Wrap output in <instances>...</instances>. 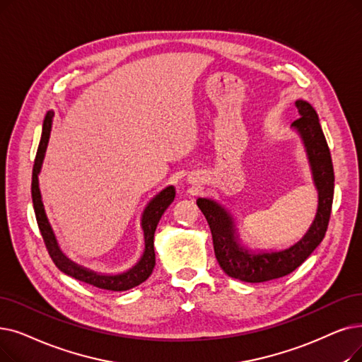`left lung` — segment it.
<instances>
[{
  "mask_svg": "<svg viewBox=\"0 0 362 362\" xmlns=\"http://www.w3.org/2000/svg\"><path fill=\"white\" fill-rule=\"evenodd\" d=\"M296 106L300 118L291 122V130L298 134L305 146L312 180L318 192L315 217L300 240L282 250H253L243 244L237 223L228 209L211 198L197 199V206L209 222L220 268L235 279L263 282L286 276L310 256L325 235L334 195L332 155L315 109L303 99L296 100Z\"/></svg>",
  "mask_w": 362,
  "mask_h": 362,
  "instance_id": "obj_1",
  "label": "left lung"
}]
</instances>
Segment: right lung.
<instances>
[{
    "mask_svg": "<svg viewBox=\"0 0 362 362\" xmlns=\"http://www.w3.org/2000/svg\"><path fill=\"white\" fill-rule=\"evenodd\" d=\"M53 117H54V112L49 111L44 118L42 134H41L40 146H38L37 156H35L34 170H33V204H34V210H35L37 223L41 230L45 247H47V250H49V255L52 256L54 264L62 272L78 279V281L87 282V284H91L98 288L111 290V291H125V290H130L139 284H142L144 281H146L151 276V274L155 268L153 235H155V229H156V225H158V222H160L161 216L164 214V211L168 209V206L176 197L175 186L173 185L165 186L163 191H160L153 198L149 199L146 207L144 209L142 217H140V228H142V230H144L145 247H144L142 256H140V259L136 262V264L132 266L130 269L124 271V272H118V274H102V272L88 269L83 264L75 263L64 253V251H62V248L57 243L54 230L49 222V217H47L44 204H42L41 191H40L38 176H40L41 168H42L47 146H49Z\"/></svg>",
    "mask_w": 362,
    "mask_h": 362,
    "instance_id": "right-lung-1",
    "label": "right lung"
}]
</instances>
